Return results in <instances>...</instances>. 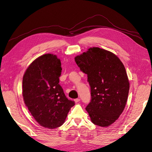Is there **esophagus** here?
I'll return each mask as SVG.
<instances>
[{"label": "esophagus", "instance_id": "esophagus-1", "mask_svg": "<svg viewBox=\"0 0 152 152\" xmlns=\"http://www.w3.org/2000/svg\"><path fill=\"white\" fill-rule=\"evenodd\" d=\"M74 101L75 102V103H78V102L80 101V99H75Z\"/></svg>", "mask_w": 152, "mask_h": 152}]
</instances>
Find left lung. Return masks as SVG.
Wrapping results in <instances>:
<instances>
[{"label": "left lung", "mask_w": 152, "mask_h": 152, "mask_svg": "<svg viewBox=\"0 0 152 152\" xmlns=\"http://www.w3.org/2000/svg\"><path fill=\"white\" fill-rule=\"evenodd\" d=\"M75 61L87 75L91 87V102L86 110L92 122L103 127L110 125L123 112L129 92L124 64L114 53L99 48H90Z\"/></svg>", "instance_id": "1"}]
</instances>
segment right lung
<instances>
[{"mask_svg": "<svg viewBox=\"0 0 152 152\" xmlns=\"http://www.w3.org/2000/svg\"><path fill=\"white\" fill-rule=\"evenodd\" d=\"M61 70L56 55L45 54L29 66L22 80L26 105L38 124L50 129L63 124L75 104L66 97L59 84Z\"/></svg>", "mask_w": 152, "mask_h": 152, "instance_id": "right-lung-1", "label": "right lung"}]
</instances>
